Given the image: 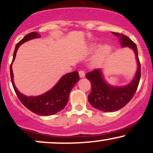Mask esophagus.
<instances>
[{"mask_svg":"<svg viewBox=\"0 0 153 153\" xmlns=\"http://www.w3.org/2000/svg\"><path fill=\"white\" fill-rule=\"evenodd\" d=\"M79 75H80V78H84L85 77V72L83 71H79Z\"/></svg>","mask_w":153,"mask_h":153,"instance_id":"esophagus-1","label":"esophagus"}]
</instances>
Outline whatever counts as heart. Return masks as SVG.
<instances>
[{
  "mask_svg": "<svg viewBox=\"0 0 153 153\" xmlns=\"http://www.w3.org/2000/svg\"><path fill=\"white\" fill-rule=\"evenodd\" d=\"M99 45H94L91 47V50L92 51H97L99 49ZM112 52L111 47L109 45H105L99 51V54H97L96 57L94 59L92 62V66L94 68H99V67L102 66L106 60L110 56L111 53Z\"/></svg>",
  "mask_w": 153,
  "mask_h": 153,
  "instance_id": "1",
  "label": "heart"
}]
</instances>
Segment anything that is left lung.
<instances>
[{
  "label": "left lung",
  "mask_w": 153,
  "mask_h": 153,
  "mask_svg": "<svg viewBox=\"0 0 153 153\" xmlns=\"http://www.w3.org/2000/svg\"><path fill=\"white\" fill-rule=\"evenodd\" d=\"M119 38L121 47H128L134 51L137 62V69L132 80L124 86H113L108 84L103 78L101 69L88 73L85 77L91 84V92L88 96L91 106L100 111L112 112L119 110L132 99L140 82L141 69L136 45L128 36L123 34L112 32Z\"/></svg>",
  "instance_id": "left-lung-1"
}]
</instances>
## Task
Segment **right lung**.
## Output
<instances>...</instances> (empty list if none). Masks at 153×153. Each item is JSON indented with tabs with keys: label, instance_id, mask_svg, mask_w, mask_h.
Returning <instances> with one entry per match:
<instances>
[{
	"label": "right lung",
	"instance_id": "1",
	"mask_svg": "<svg viewBox=\"0 0 153 153\" xmlns=\"http://www.w3.org/2000/svg\"><path fill=\"white\" fill-rule=\"evenodd\" d=\"M40 36L41 35L38 33L31 32L26 34L17 44L15 47L13 60H12L10 68V79H11L12 85H13L16 94L24 106L30 110L31 111H32L33 113L36 114L38 115L50 116L60 111L65 108V106L68 103V99H69V94L71 93V91L74 87L76 82L78 81L80 78H79L78 71L67 73L59 79L56 85L53 88H52L50 91L37 96H27L19 92L13 82L12 63L14 61L19 47L23 43L26 42L29 40L33 39L39 38Z\"/></svg>",
	"mask_w": 153,
	"mask_h": 153
}]
</instances>
